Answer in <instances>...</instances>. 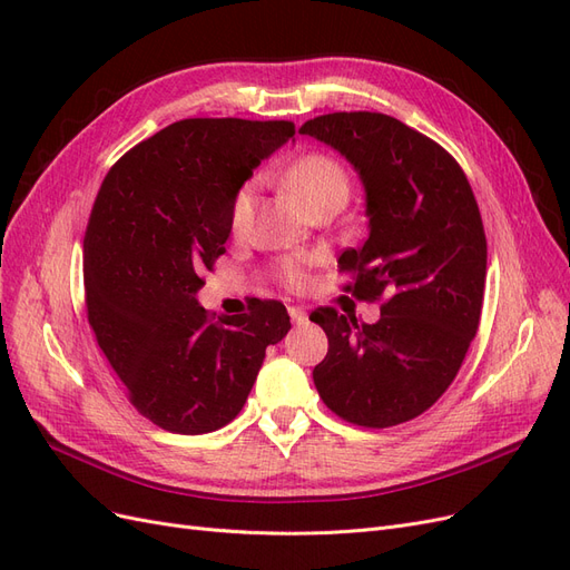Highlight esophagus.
Segmentation results:
<instances>
[{"label":"esophagus","instance_id":"esophagus-1","mask_svg":"<svg viewBox=\"0 0 570 570\" xmlns=\"http://www.w3.org/2000/svg\"><path fill=\"white\" fill-rule=\"evenodd\" d=\"M287 312H289V318H292V321H295L297 325L306 323V312H304V308H302V306H289V308H287Z\"/></svg>","mask_w":570,"mask_h":570}]
</instances>
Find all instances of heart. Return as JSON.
<instances>
[{"instance_id": "b5f03b06", "label": "heart", "mask_w": 570, "mask_h": 570, "mask_svg": "<svg viewBox=\"0 0 570 570\" xmlns=\"http://www.w3.org/2000/svg\"><path fill=\"white\" fill-rule=\"evenodd\" d=\"M287 183L295 189V195L312 209L318 202L327 197H342L350 195V178L342 164L327 154L312 151L304 154L287 170ZM254 202H256V180H247L237 187V193L230 204V228L235 233H243L249 228L254 216ZM283 281L295 285L302 281V268L295 262H285L281 266Z\"/></svg>"}]
</instances>
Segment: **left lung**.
Returning <instances> with one entry per match:
<instances>
[{"mask_svg": "<svg viewBox=\"0 0 570 570\" xmlns=\"http://www.w3.org/2000/svg\"><path fill=\"white\" fill-rule=\"evenodd\" d=\"M299 132L337 149L364 183L368 237L337 266L354 275L344 289L381 302L375 323L333 306L308 316L327 335L316 390L347 423H406L452 385L478 333L488 239L471 183L450 151L385 114H325Z\"/></svg>", "mask_w": 570, "mask_h": 570, "instance_id": "left-lung-1", "label": "left lung"}]
</instances>
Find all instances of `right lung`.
<instances>
[{"mask_svg":"<svg viewBox=\"0 0 570 570\" xmlns=\"http://www.w3.org/2000/svg\"><path fill=\"white\" fill-rule=\"evenodd\" d=\"M292 135L289 120L185 118L99 187L82 239L88 321L130 404L168 433L228 425L289 331L281 302L212 318L197 292L226 252L237 187Z\"/></svg>","mask_w":570,"mask_h":570,"instance_id":"1","label":"right lung"}]
</instances>
